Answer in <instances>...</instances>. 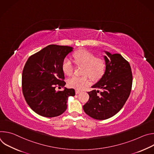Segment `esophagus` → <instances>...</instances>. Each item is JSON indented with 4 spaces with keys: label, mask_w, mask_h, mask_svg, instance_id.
<instances>
[{
    "label": "esophagus",
    "mask_w": 154,
    "mask_h": 154,
    "mask_svg": "<svg viewBox=\"0 0 154 154\" xmlns=\"http://www.w3.org/2000/svg\"><path fill=\"white\" fill-rule=\"evenodd\" d=\"M80 92H81V91H80V90H75V94H79Z\"/></svg>",
    "instance_id": "esophagus-1"
}]
</instances>
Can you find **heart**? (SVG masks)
Listing matches in <instances>:
<instances>
[{"label": "heart", "mask_w": 154, "mask_h": 154, "mask_svg": "<svg viewBox=\"0 0 154 154\" xmlns=\"http://www.w3.org/2000/svg\"><path fill=\"white\" fill-rule=\"evenodd\" d=\"M73 57L75 64L83 65L81 70L82 75H74L69 78L67 81L69 87L78 90H83L90 82L89 76L93 80H97L104 74L106 69V61L104 58L96 57L93 53L85 49L75 52L73 54ZM61 68L64 74L72 75L74 67L72 61L69 57L64 58Z\"/></svg>", "instance_id": "b5f03b06"}]
</instances>
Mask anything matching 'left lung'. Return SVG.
Segmentation results:
<instances>
[{
  "label": "left lung",
  "mask_w": 154,
  "mask_h": 154,
  "mask_svg": "<svg viewBox=\"0 0 154 154\" xmlns=\"http://www.w3.org/2000/svg\"><path fill=\"white\" fill-rule=\"evenodd\" d=\"M105 52V73L92 86L94 90L88 93L89 100L83 106L86 114L98 120L108 119L121 110L129 97L133 80L129 63L121 54Z\"/></svg>",
  "instance_id": "obj_1"
}]
</instances>
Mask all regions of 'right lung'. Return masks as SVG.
<instances>
[{
    "label": "right lung",
    "mask_w": 154,
    "mask_h": 154,
    "mask_svg": "<svg viewBox=\"0 0 154 154\" xmlns=\"http://www.w3.org/2000/svg\"><path fill=\"white\" fill-rule=\"evenodd\" d=\"M73 48L52 45L31 55L22 75V89L24 98L33 111L44 117L52 118L63 113L67 108L69 96L75 90L64 87L62 62Z\"/></svg>",
    "instance_id": "1"
}]
</instances>
